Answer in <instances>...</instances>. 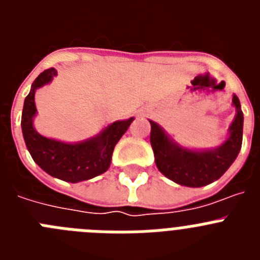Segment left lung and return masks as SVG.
Returning a JSON list of instances; mask_svg holds the SVG:
<instances>
[{
    "label": "left lung",
    "instance_id": "1",
    "mask_svg": "<svg viewBox=\"0 0 260 260\" xmlns=\"http://www.w3.org/2000/svg\"><path fill=\"white\" fill-rule=\"evenodd\" d=\"M236 117L229 127L228 139L212 150H189L169 138L160 125L151 123V146L156 167L173 182L189 187L210 185L228 171L242 146L243 113L236 95L232 100Z\"/></svg>",
    "mask_w": 260,
    "mask_h": 260
}]
</instances>
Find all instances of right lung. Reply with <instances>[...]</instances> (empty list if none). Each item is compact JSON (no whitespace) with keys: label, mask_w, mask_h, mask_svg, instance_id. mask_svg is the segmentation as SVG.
<instances>
[{"label":"right lung","mask_w":260,"mask_h":260,"mask_svg":"<svg viewBox=\"0 0 260 260\" xmlns=\"http://www.w3.org/2000/svg\"><path fill=\"white\" fill-rule=\"evenodd\" d=\"M56 75L57 70L53 68L43 71L24 99L20 125L27 150L34 161L52 177L73 183L91 180L108 171L114 146L134 121V117L110 123L98 135L78 143H65L43 137L34 127V117L38 112L35 92L38 88L50 83Z\"/></svg>","instance_id":"add662e5"}]
</instances>
